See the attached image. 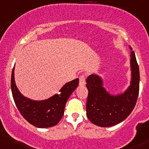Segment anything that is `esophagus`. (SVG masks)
<instances>
[{"label": "esophagus", "instance_id": "esophagus-1", "mask_svg": "<svg viewBox=\"0 0 149 149\" xmlns=\"http://www.w3.org/2000/svg\"><path fill=\"white\" fill-rule=\"evenodd\" d=\"M80 82H79V85L80 86H84L86 84V82H85V78H86V76L85 75H81V76H80Z\"/></svg>", "mask_w": 149, "mask_h": 149}]
</instances>
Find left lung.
Returning a JSON list of instances; mask_svg holds the SVG:
<instances>
[{
	"label": "left lung",
	"mask_w": 149,
	"mask_h": 149,
	"mask_svg": "<svg viewBox=\"0 0 149 149\" xmlns=\"http://www.w3.org/2000/svg\"><path fill=\"white\" fill-rule=\"evenodd\" d=\"M130 55L132 80L130 87L123 94L110 95L103 88L99 76L92 74L87 77L86 112L89 121L96 126L110 127L122 122L135 106L139 91V69L135 52L132 51Z\"/></svg>",
	"instance_id": "1"
}]
</instances>
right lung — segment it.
<instances>
[{"instance_id": "right-lung-1", "label": "right lung", "mask_w": 149, "mask_h": 149, "mask_svg": "<svg viewBox=\"0 0 149 149\" xmlns=\"http://www.w3.org/2000/svg\"><path fill=\"white\" fill-rule=\"evenodd\" d=\"M14 67L11 76L12 96L23 117L37 128H49L57 124L64 115L67 100L79 84V79L66 83L59 94L44 101H37L24 97L19 92L14 82Z\"/></svg>"}]
</instances>
